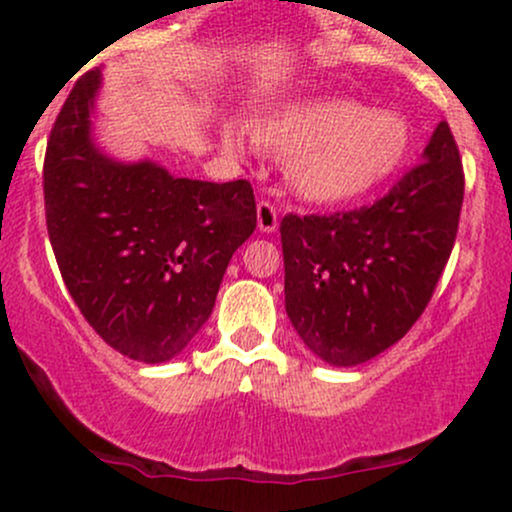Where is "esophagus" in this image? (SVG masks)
<instances>
[{"mask_svg": "<svg viewBox=\"0 0 512 512\" xmlns=\"http://www.w3.org/2000/svg\"><path fill=\"white\" fill-rule=\"evenodd\" d=\"M257 228H260L262 233H274L276 228H279V211L272 202H267V199H262L260 204H257Z\"/></svg>", "mask_w": 512, "mask_h": 512, "instance_id": "obj_1", "label": "esophagus"}]
</instances>
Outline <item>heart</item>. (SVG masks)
I'll return each mask as SVG.
<instances>
[{"mask_svg": "<svg viewBox=\"0 0 512 512\" xmlns=\"http://www.w3.org/2000/svg\"><path fill=\"white\" fill-rule=\"evenodd\" d=\"M252 139L286 158V180L310 204L337 207L368 197L407 163L411 125L397 110L351 98L286 105L252 125ZM226 142L233 144L231 134Z\"/></svg>", "mask_w": 512, "mask_h": 512, "instance_id": "heart-1", "label": "heart"}]
</instances>
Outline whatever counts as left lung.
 <instances>
[{"instance_id": "left-lung-1", "label": "left lung", "mask_w": 512, "mask_h": 512, "mask_svg": "<svg viewBox=\"0 0 512 512\" xmlns=\"http://www.w3.org/2000/svg\"><path fill=\"white\" fill-rule=\"evenodd\" d=\"M421 158L373 207L281 221L286 313L330 366H358L397 344L448 264L464 197L448 122Z\"/></svg>"}]
</instances>
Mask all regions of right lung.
Here are the masks:
<instances>
[{"label": "right lung", "mask_w": 512, "mask_h": 512, "mask_svg": "<svg viewBox=\"0 0 512 512\" xmlns=\"http://www.w3.org/2000/svg\"><path fill=\"white\" fill-rule=\"evenodd\" d=\"M101 67L76 81L45 151L52 250L81 315L115 351L166 363L202 330L233 252L257 226L248 180L175 178L93 139Z\"/></svg>", "instance_id": "add662e5"}]
</instances>
